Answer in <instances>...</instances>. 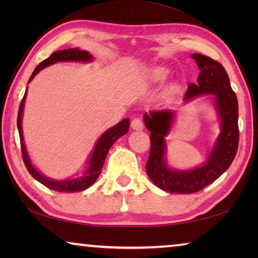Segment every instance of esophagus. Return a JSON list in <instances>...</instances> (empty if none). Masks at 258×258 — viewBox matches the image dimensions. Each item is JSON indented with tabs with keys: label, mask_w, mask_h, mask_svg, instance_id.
Listing matches in <instances>:
<instances>
[{
	"label": "esophagus",
	"mask_w": 258,
	"mask_h": 258,
	"mask_svg": "<svg viewBox=\"0 0 258 258\" xmlns=\"http://www.w3.org/2000/svg\"><path fill=\"white\" fill-rule=\"evenodd\" d=\"M143 126L145 125H143V121L140 117H135V118H133L132 121H131V127L133 130H142Z\"/></svg>",
	"instance_id": "obj_1"
}]
</instances>
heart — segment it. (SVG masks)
I'll list each match as a JSON object with an SVG mask.
<instances>
[{
	"mask_svg": "<svg viewBox=\"0 0 258 258\" xmlns=\"http://www.w3.org/2000/svg\"><path fill=\"white\" fill-rule=\"evenodd\" d=\"M152 78L156 81H161L166 78V76L168 75V71L166 69L165 67H158V68H155L154 71H152Z\"/></svg>",
	"mask_w": 258,
	"mask_h": 258,
	"instance_id": "obj_1",
	"label": "heart"
}]
</instances>
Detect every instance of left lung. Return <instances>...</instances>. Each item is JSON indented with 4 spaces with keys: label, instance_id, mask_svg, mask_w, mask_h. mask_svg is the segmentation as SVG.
Wrapping results in <instances>:
<instances>
[{
    "label": "left lung",
    "instance_id": "obj_1",
    "mask_svg": "<svg viewBox=\"0 0 258 258\" xmlns=\"http://www.w3.org/2000/svg\"><path fill=\"white\" fill-rule=\"evenodd\" d=\"M200 69L197 83H190L184 94L190 100L202 94H213L222 121V132L206 164L191 171H172L165 163V137L171 128L174 111L151 110L145 115L150 131V155L146 169L148 176L169 194H195L220 177L232 164L239 146L238 100L230 84L228 73L218 61L200 53L192 54Z\"/></svg>",
    "mask_w": 258,
    "mask_h": 258
}]
</instances>
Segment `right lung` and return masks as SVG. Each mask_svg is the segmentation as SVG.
<instances>
[{
    "mask_svg": "<svg viewBox=\"0 0 258 258\" xmlns=\"http://www.w3.org/2000/svg\"><path fill=\"white\" fill-rule=\"evenodd\" d=\"M91 59H92V55H91L89 52L80 51L78 49H67L62 51H55L49 56V58L43 60L42 62L35 68L32 76L29 78V82L33 80L34 76L36 75L41 69L50 66L52 63L58 62V61H89ZM26 93H27V90H26L24 98L20 102L18 118H17V126H18V131H19L21 155H23V160L26 168H27V171L29 172L30 175L35 178V180L41 182L43 185H45L51 190H54L58 192H78V191H83L87 189V187L92 185L93 183L97 181L100 173H101V168L103 167L104 160H106V157L109 149H110V147L116 142V140H118L120 137H123L124 134L128 132L130 119L128 118L123 119L116 126H113L112 128L108 130L107 132H104L102 134V137L99 139L97 146L94 148L92 157H91L90 159V167L87 168L84 176L81 178H75V180H66V181L50 180V178L43 176L42 174L38 173L36 169L33 167V165L30 164L29 157L25 148L24 138H23V128H21V117H23V109H24Z\"/></svg>",
    "mask_w": 258,
    "mask_h": 258,
    "instance_id": "right-lung-1",
    "label": "right lung"
}]
</instances>
